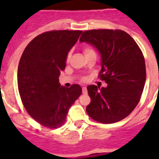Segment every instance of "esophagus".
Masks as SVG:
<instances>
[{
  "mask_svg": "<svg viewBox=\"0 0 159 159\" xmlns=\"http://www.w3.org/2000/svg\"><path fill=\"white\" fill-rule=\"evenodd\" d=\"M87 92V87H82V93H83V94H86Z\"/></svg>",
  "mask_w": 159,
  "mask_h": 159,
  "instance_id": "34e87169",
  "label": "esophagus"
}]
</instances>
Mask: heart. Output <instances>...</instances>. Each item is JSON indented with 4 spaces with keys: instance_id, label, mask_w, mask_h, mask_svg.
Masks as SVG:
<instances>
[{
    "instance_id": "heart-1",
    "label": "heart",
    "mask_w": 159,
    "mask_h": 159,
    "mask_svg": "<svg viewBox=\"0 0 159 159\" xmlns=\"http://www.w3.org/2000/svg\"><path fill=\"white\" fill-rule=\"evenodd\" d=\"M83 52H84L85 56H87V55H88V54H91V53H95L94 49H93L92 48H91V47H89V46H87V47H85V48H83ZM70 58H71V53H68V54L67 55V62L69 61Z\"/></svg>"
}]
</instances>
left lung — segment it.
Wrapping results in <instances>:
<instances>
[{
    "label": "left lung",
    "instance_id": "left-lung-1",
    "mask_svg": "<svg viewBox=\"0 0 159 159\" xmlns=\"http://www.w3.org/2000/svg\"><path fill=\"white\" fill-rule=\"evenodd\" d=\"M80 42L97 48L101 55L99 77L107 87H87L91 102L88 116L104 124L116 123L134 111L140 100L146 81L144 57L129 34L120 30L84 31Z\"/></svg>",
    "mask_w": 159,
    "mask_h": 159
}]
</instances>
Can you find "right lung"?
Returning <instances> with one entry per match:
<instances>
[{
	"label": "right lung",
	"instance_id": "obj_1",
	"mask_svg": "<svg viewBox=\"0 0 159 159\" xmlns=\"http://www.w3.org/2000/svg\"><path fill=\"white\" fill-rule=\"evenodd\" d=\"M81 30H53L34 39L24 50L17 82L21 101L29 115L42 125L54 129L64 123L67 112L82 94V87H62L58 77L67 55Z\"/></svg>",
	"mask_w": 159,
	"mask_h": 159
}]
</instances>
